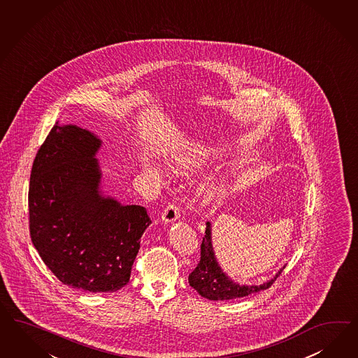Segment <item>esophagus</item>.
Wrapping results in <instances>:
<instances>
[{"instance_id": "1", "label": "esophagus", "mask_w": 358, "mask_h": 358, "mask_svg": "<svg viewBox=\"0 0 358 358\" xmlns=\"http://www.w3.org/2000/svg\"><path fill=\"white\" fill-rule=\"evenodd\" d=\"M180 217V208L176 204H169L164 208L162 213V221L164 222H173Z\"/></svg>"}]
</instances>
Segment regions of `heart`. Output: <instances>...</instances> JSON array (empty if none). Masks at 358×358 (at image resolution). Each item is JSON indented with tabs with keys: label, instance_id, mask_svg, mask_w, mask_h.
<instances>
[{
	"label": "heart",
	"instance_id": "obj_1",
	"mask_svg": "<svg viewBox=\"0 0 358 358\" xmlns=\"http://www.w3.org/2000/svg\"><path fill=\"white\" fill-rule=\"evenodd\" d=\"M178 166H179V169H182V170H183V169H187V164H183V161H180V162H178ZM210 194H209V192H208V196H210Z\"/></svg>",
	"mask_w": 358,
	"mask_h": 358
}]
</instances>
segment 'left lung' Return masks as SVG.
I'll return each mask as SVG.
<instances>
[{"label": "left lung", "mask_w": 358, "mask_h": 358, "mask_svg": "<svg viewBox=\"0 0 358 358\" xmlns=\"http://www.w3.org/2000/svg\"><path fill=\"white\" fill-rule=\"evenodd\" d=\"M200 248H201L200 262L189 273L188 282L200 296L208 298L210 301L236 299V298H242L250 294H255L260 290H266L272 286V284L276 281L277 277L281 275V272L285 268L284 266L282 269H280L275 278L269 280L268 282H264L262 285H239L226 276L215 260L209 222H206L205 235L203 236Z\"/></svg>", "instance_id": "obj_1"}]
</instances>
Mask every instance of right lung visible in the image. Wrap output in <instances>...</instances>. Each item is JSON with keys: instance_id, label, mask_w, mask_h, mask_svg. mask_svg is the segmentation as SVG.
Here are the masks:
<instances>
[{"instance_id": "1", "label": "right lung", "mask_w": 358, "mask_h": 358, "mask_svg": "<svg viewBox=\"0 0 358 358\" xmlns=\"http://www.w3.org/2000/svg\"><path fill=\"white\" fill-rule=\"evenodd\" d=\"M101 140L77 125L55 124L31 169L30 236L64 285L92 293L128 284L140 239L152 224L140 205L99 192Z\"/></svg>"}]
</instances>
